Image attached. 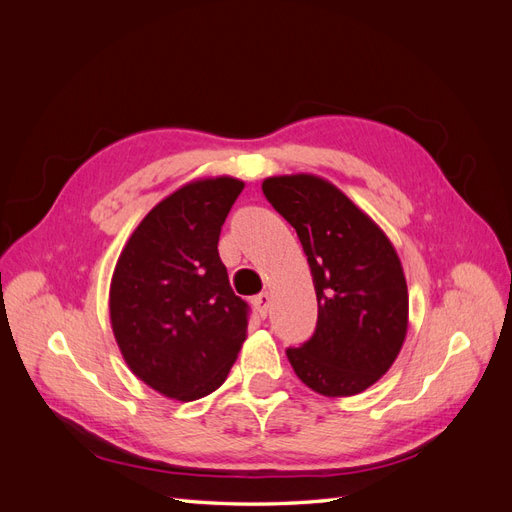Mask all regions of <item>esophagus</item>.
I'll list each match as a JSON object with an SVG mask.
<instances>
[{"label":"esophagus","instance_id":"34e87169","mask_svg":"<svg viewBox=\"0 0 512 512\" xmlns=\"http://www.w3.org/2000/svg\"><path fill=\"white\" fill-rule=\"evenodd\" d=\"M252 303H254V307H256L258 316H260V318H267V314H269V305H271V294H269V292H260L258 297H254V299H252Z\"/></svg>","mask_w":512,"mask_h":512}]
</instances>
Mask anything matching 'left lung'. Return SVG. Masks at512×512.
Segmentation results:
<instances>
[{"label": "left lung", "instance_id": "8db88e82", "mask_svg": "<svg viewBox=\"0 0 512 512\" xmlns=\"http://www.w3.org/2000/svg\"><path fill=\"white\" fill-rule=\"evenodd\" d=\"M262 192L297 230L318 299L312 339L286 350L294 374L324 397L359 395L391 369L408 333V286L395 247L327 179L267 177Z\"/></svg>", "mask_w": 512, "mask_h": 512}]
</instances>
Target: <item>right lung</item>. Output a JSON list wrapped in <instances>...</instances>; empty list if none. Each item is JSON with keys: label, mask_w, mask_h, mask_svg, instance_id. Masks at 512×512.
<instances>
[{"label": "right lung", "mask_w": 512, "mask_h": 512, "mask_svg": "<svg viewBox=\"0 0 512 512\" xmlns=\"http://www.w3.org/2000/svg\"><path fill=\"white\" fill-rule=\"evenodd\" d=\"M243 188L226 175L181 185L119 254L108 292L113 335L132 374L164 397L194 401L220 389L247 337V303L218 252Z\"/></svg>", "instance_id": "1"}]
</instances>
